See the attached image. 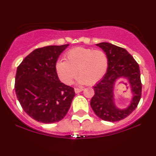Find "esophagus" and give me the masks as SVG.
<instances>
[{"label":"esophagus","mask_w":156,"mask_h":156,"mask_svg":"<svg viewBox=\"0 0 156 156\" xmlns=\"http://www.w3.org/2000/svg\"><path fill=\"white\" fill-rule=\"evenodd\" d=\"M83 91V89H80V88H74V91H75L76 94L80 93L81 91Z\"/></svg>","instance_id":"esophagus-1"}]
</instances>
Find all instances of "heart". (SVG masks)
<instances>
[{"mask_svg":"<svg viewBox=\"0 0 156 156\" xmlns=\"http://www.w3.org/2000/svg\"><path fill=\"white\" fill-rule=\"evenodd\" d=\"M64 59L57 62L55 68L60 80L67 85L72 84L76 72L80 83L94 84L105 75L108 66L105 52L84 47L70 49L64 55Z\"/></svg>","mask_w":156,"mask_h":156,"instance_id":"heart-1","label":"heart"}]
</instances>
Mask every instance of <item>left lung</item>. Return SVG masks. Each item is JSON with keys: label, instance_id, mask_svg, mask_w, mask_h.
Segmentation results:
<instances>
[{"label": "left lung", "instance_id": "obj_1", "mask_svg": "<svg viewBox=\"0 0 156 156\" xmlns=\"http://www.w3.org/2000/svg\"><path fill=\"white\" fill-rule=\"evenodd\" d=\"M97 45L106 52L108 66L104 78L93 87L94 95L91 98L90 105L96 115L102 120L119 121L129 116L139 103L142 92L139 65L124 48L108 42H101ZM118 78L126 79L134 94L130 106L123 110H119L113 104L112 91L114 83Z\"/></svg>", "mask_w": 156, "mask_h": 156}]
</instances>
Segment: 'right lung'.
Segmentation results:
<instances>
[{
	"label": "right lung",
	"instance_id": "obj_1",
	"mask_svg": "<svg viewBox=\"0 0 156 156\" xmlns=\"http://www.w3.org/2000/svg\"><path fill=\"white\" fill-rule=\"evenodd\" d=\"M69 45H50L35 49L17 68L15 91L23 109L38 122L61 121L75 95L74 88L59 81L56 62Z\"/></svg>",
	"mask_w": 156,
	"mask_h": 156
}]
</instances>
